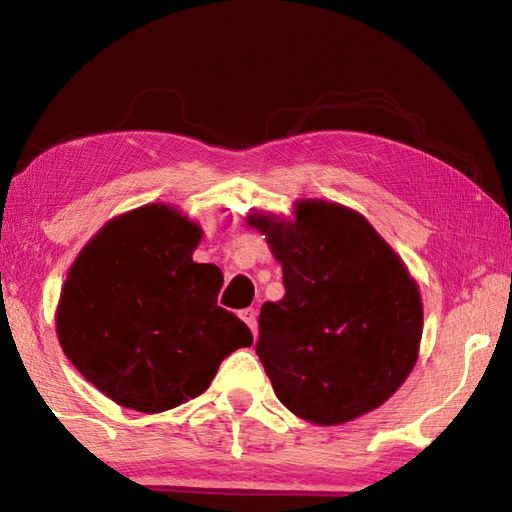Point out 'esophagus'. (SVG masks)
I'll use <instances>...</instances> for the list:
<instances>
[{
	"instance_id": "obj_1",
	"label": "esophagus",
	"mask_w": 512,
	"mask_h": 512,
	"mask_svg": "<svg viewBox=\"0 0 512 512\" xmlns=\"http://www.w3.org/2000/svg\"><path fill=\"white\" fill-rule=\"evenodd\" d=\"M239 316L250 327V332H253V336L257 339V311L255 309H244Z\"/></svg>"
}]
</instances>
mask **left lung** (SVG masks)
<instances>
[{
    "mask_svg": "<svg viewBox=\"0 0 512 512\" xmlns=\"http://www.w3.org/2000/svg\"><path fill=\"white\" fill-rule=\"evenodd\" d=\"M248 225L282 264L284 298L259 311L257 354L298 418L334 427L375 411L418 361L422 298L368 219L302 198L293 219L253 210Z\"/></svg>",
    "mask_w": 512,
    "mask_h": 512,
    "instance_id": "obj_1",
    "label": "left lung"
}]
</instances>
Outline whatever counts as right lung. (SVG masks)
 <instances>
[{
    "label": "right lung",
    "mask_w": 512,
    "mask_h": 512,
    "mask_svg": "<svg viewBox=\"0 0 512 512\" xmlns=\"http://www.w3.org/2000/svg\"><path fill=\"white\" fill-rule=\"evenodd\" d=\"M201 225L167 203L110 219L69 268L56 334L74 368L112 402L176 409L207 391L221 361L253 345L216 305L219 266L196 264Z\"/></svg>",
    "instance_id": "right-lung-1"
}]
</instances>
